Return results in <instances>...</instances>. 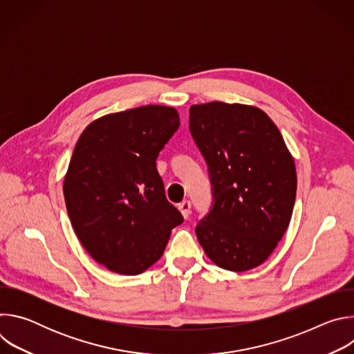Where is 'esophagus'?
Segmentation results:
<instances>
[{"instance_id":"34e87169","label":"esophagus","mask_w":354,"mask_h":354,"mask_svg":"<svg viewBox=\"0 0 354 354\" xmlns=\"http://www.w3.org/2000/svg\"><path fill=\"white\" fill-rule=\"evenodd\" d=\"M178 209L180 210V213H182V216H183L185 218H189V216H190V209H192V205H190L189 200H183L182 203H179Z\"/></svg>"}]
</instances>
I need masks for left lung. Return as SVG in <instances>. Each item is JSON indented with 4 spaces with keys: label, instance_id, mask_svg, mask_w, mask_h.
I'll return each instance as SVG.
<instances>
[{
    "label": "left lung",
    "instance_id": "1",
    "mask_svg": "<svg viewBox=\"0 0 354 354\" xmlns=\"http://www.w3.org/2000/svg\"><path fill=\"white\" fill-rule=\"evenodd\" d=\"M189 129L203 156L213 206L196 235L220 268L262 265L283 238L297 192L294 160L270 118L255 106L193 105Z\"/></svg>",
    "mask_w": 354,
    "mask_h": 354
}]
</instances>
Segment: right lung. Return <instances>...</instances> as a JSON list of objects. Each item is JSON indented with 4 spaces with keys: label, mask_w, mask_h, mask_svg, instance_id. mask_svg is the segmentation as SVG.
Instances as JSON below:
<instances>
[{
    "label": "right lung",
    "mask_w": 354,
    "mask_h": 354,
    "mask_svg": "<svg viewBox=\"0 0 354 354\" xmlns=\"http://www.w3.org/2000/svg\"><path fill=\"white\" fill-rule=\"evenodd\" d=\"M179 126L176 109L147 105L92 122L75 144L63 186L67 213L88 254L115 273L154 265L183 223L157 171Z\"/></svg>",
    "instance_id": "add662e5"
}]
</instances>
